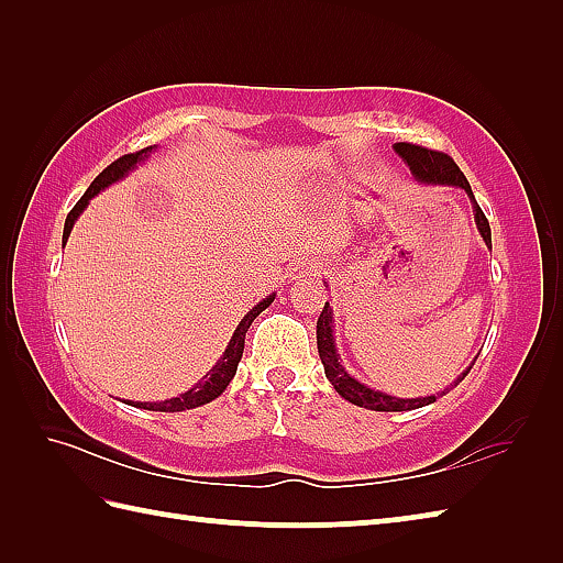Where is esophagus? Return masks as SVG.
I'll list each match as a JSON object with an SVG mask.
<instances>
[{
  "label": "esophagus",
  "mask_w": 563,
  "mask_h": 563,
  "mask_svg": "<svg viewBox=\"0 0 563 563\" xmlns=\"http://www.w3.org/2000/svg\"><path fill=\"white\" fill-rule=\"evenodd\" d=\"M321 268H324V263L321 261H297V266L292 268V273H290V278L292 280H300V278H307V275H317V273H321Z\"/></svg>",
  "instance_id": "34e87169"
}]
</instances>
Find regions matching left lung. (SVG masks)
<instances>
[{"mask_svg":"<svg viewBox=\"0 0 563 563\" xmlns=\"http://www.w3.org/2000/svg\"><path fill=\"white\" fill-rule=\"evenodd\" d=\"M394 152H397L399 157L409 164V169L416 176V181L428 184V186H460V188H464L466 196H470V200H472L476 230H479V234L484 236L486 246L492 249V227H488V220L482 212V208L476 206L470 181H466V176L460 172V166L454 164L452 157H448L445 152L411 145V142H397V145H394ZM317 349H319L321 365H324L327 379L331 382L333 389H336L345 401L363 406V409H369V411H411V409H421V406H428L435 401V394H430V397H421V399L389 397V394H385V391H375V389L365 387L363 382H357L355 377L345 373V367L339 363L336 343H333V312H331L329 302L324 305V309H321L319 321H317ZM472 365L466 367L464 373L454 379L445 391H440V394H448L452 387H457L460 382L466 377V373L472 369Z\"/></svg>","mask_w":563,"mask_h":563,"instance_id":"1","label":"left lung"}]
</instances>
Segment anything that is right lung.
<instances>
[{"label":"right lung","instance_id":"add662e5","mask_svg":"<svg viewBox=\"0 0 563 563\" xmlns=\"http://www.w3.org/2000/svg\"><path fill=\"white\" fill-rule=\"evenodd\" d=\"M152 150L154 147H145V150H140V152H133V154H123L121 159H115L113 164H109L106 166V169L93 178L91 181V186L87 188V194H84L81 198H79V202L75 208L69 210V214H67V220H65V232H63V242H67V236H69V232H71V227H75V222H77V218L81 214V210L89 206V200L97 196V194H101L103 188H109L111 184H115V181H121L123 176H128L130 172L135 169V166L140 164V162H145L150 154H152ZM275 300V292L273 295H268L266 300H261L254 309H249L246 312V317L239 321V327L234 329V333H232V339H230V345H227L224 349V353H222V357L218 363H214V367L210 369V373L202 377L200 382H196L194 387H190L188 391H184V394H178V397H174V399H166V401H157V404H150V401H133V406H140V409H147V411H164V413H174V411H186V409H196V406H202V404H210L212 399H218L220 394L227 389V385H230L232 382V377L236 375V365H239V361H242V353H244V339H246V331H249V327H251V321H254L263 309H266L271 302Z\"/></svg>","mask_w":563,"mask_h":563}]
</instances>
